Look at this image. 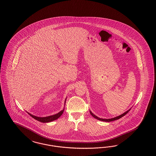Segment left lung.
<instances>
[{"mask_svg": "<svg viewBox=\"0 0 156 156\" xmlns=\"http://www.w3.org/2000/svg\"><path fill=\"white\" fill-rule=\"evenodd\" d=\"M130 109H129L128 111H127L126 112H125L124 113H123V114H122V115H119L118 116H116V117H115V118H113L111 119H102V118H98V117H97V116H96L95 115H94L93 113L91 112V111H90V113L91 114V115L95 119H96L97 120H101V121H103V122H112V121H114V120H118V119H119L120 118H122L123 116H124V115H126L127 113L129 112V111H130Z\"/></svg>", "mask_w": 156, "mask_h": 156, "instance_id": "left-lung-1", "label": "left lung"}]
</instances>
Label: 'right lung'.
I'll list each match as a JSON object with an SVG mask.
<instances>
[{"mask_svg":"<svg viewBox=\"0 0 156 156\" xmlns=\"http://www.w3.org/2000/svg\"><path fill=\"white\" fill-rule=\"evenodd\" d=\"M66 98L65 100V103H66ZM63 111H64V109L63 110H62L61 111H60L59 113L55 114V115H51V116H46V117H38V116H36L34 115H33L29 113V112H27V113H28V114H29V115L31 116L33 118L37 120L40 122H42V123H48V122H52V121L55 120H56V119L59 118V117L63 113Z\"/></svg>","mask_w":156,"mask_h":156,"instance_id":"right-lung-1","label":"right lung"}]
</instances>
